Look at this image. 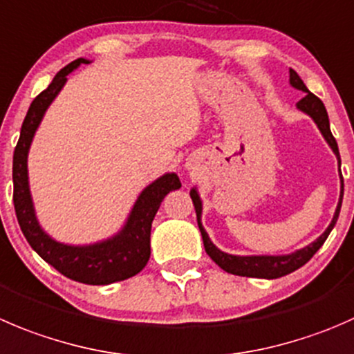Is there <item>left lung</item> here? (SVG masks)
<instances>
[{"label":"left lung","mask_w":354,"mask_h":354,"mask_svg":"<svg viewBox=\"0 0 354 354\" xmlns=\"http://www.w3.org/2000/svg\"><path fill=\"white\" fill-rule=\"evenodd\" d=\"M290 84L297 90L304 91L306 97L303 100L297 102V109H301L303 112L310 114L313 118V121L317 122L318 128H320L322 135L325 136L328 145L332 147L334 153L337 156L339 160V166H341V156H339V149H337V142L335 138L332 136L330 131V124H328V115L327 111H325V105L324 102L320 100L318 97H315L313 93H310L306 88V84L303 82V79L299 77L296 71L290 68ZM342 192H344V180H342V174H341V201H339L337 209H335V214L332 223L328 225V228L325 230L324 235L318 236L313 243H310L308 247L304 249L297 250V252L289 254V256H232V254H226L221 252L219 249H216L214 243L209 240L207 233L205 230L202 228L201 225V212H202V202L198 198L197 192L192 190L190 192V197L192 202L195 205V212H197V223H198V230L202 233V240H204V247H205V252L209 254L212 261L218 264L219 268H223L225 272L233 273V275H239V277H254V279H280V277H286L289 273L296 272L297 268H301L303 264H306L311 257L315 256L318 249L324 245V242L327 240L328 233L332 232V228L335 226L339 218V212H341V204H342Z\"/></svg>","instance_id":"left-lung-1"}]
</instances>
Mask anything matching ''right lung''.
I'll return each instance as SVG.
<instances>
[{
    "label": "right lung",
    "mask_w": 354,
    "mask_h": 354,
    "mask_svg": "<svg viewBox=\"0 0 354 354\" xmlns=\"http://www.w3.org/2000/svg\"><path fill=\"white\" fill-rule=\"evenodd\" d=\"M81 64H88V60L77 58L57 72L50 86L34 98L27 111L20 129V138L13 152V205H15L20 230L29 245L57 272L67 279L88 286H109L135 277L145 268L150 257V230H152L153 218L159 211L162 198L171 190H178L181 183L180 178L171 173L164 174L162 178L149 185L136 201L122 232L114 239L95 245H64L51 240L39 228L34 216L29 183H27V152L44 111L65 84L68 72Z\"/></svg>",
    "instance_id": "right-lung-1"
}]
</instances>
